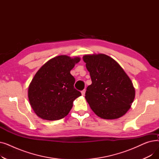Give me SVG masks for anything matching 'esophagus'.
Masks as SVG:
<instances>
[{
    "mask_svg": "<svg viewBox=\"0 0 159 159\" xmlns=\"http://www.w3.org/2000/svg\"><path fill=\"white\" fill-rule=\"evenodd\" d=\"M85 93H86V90H85V89L82 90V91H81V94H82V96H84V95H85Z\"/></svg>",
    "mask_w": 159,
    "mask_h": 159,
    "instance_id": "esophagus-1",
    "label": "esophagus"
}]
</instances>
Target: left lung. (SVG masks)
<instances>
[{
    "instance_id": "left-lung-1",
    "label": "left lung",
    "mask_w": 159,
    "mask_h": 159,
    "mask_svg": "<svg viewBox=\"0 0 159 159\" xmlns=\"http://www.w3.org/2000/svg\"><path fill=\"white\" fill-rule=\"evenodd\" d=\"M92 84L88 86L85 98L99 117L119 119L130 109L135 90L126 73L110 56L102 53L82 57Z\"/></svg>"
}]
</instances>
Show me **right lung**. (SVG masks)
<instances>
[{
	"label": "right lung",
	"mask_w": 159,
	"mask_h": 159,
	"mask_svg": "<svg viewBox=\"0 0 159 159\" xmlns=\"http://www.w3.org/2000/svg\"><path fill=\"white\" fill-rule=\"evenodd\" d=\"M79 57L63 55L46 62L35 75L28 87V99L33 111L46 120L61 119L68 115L73 101L81 96L74 88L70 71L79 62Z\"/></svg>",
	"instance_id": "obj_1"
}]
</instances>
